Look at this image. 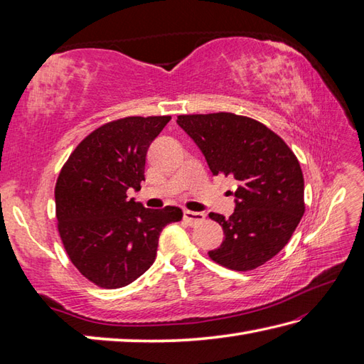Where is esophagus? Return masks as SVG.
Returning <instances> with one entry per match:
<instances>
[{
  "instance_id": "obj_1",
  "label": "esophagus",
  "mask_w": 364,
  "mask_h": 364,
  "mask_svg": "<svg viewBox=\"0 0 364 364\" xmlns=\"http://www.w3.org/2000/svg\"><path fill=\"white\" fill-rule=\"evenodd\" d=\"M183 218H184V220L189 222V225H196V223H200V222L205 220V214L186 210L183 213Z\"/></svg>"
}]
</instances>
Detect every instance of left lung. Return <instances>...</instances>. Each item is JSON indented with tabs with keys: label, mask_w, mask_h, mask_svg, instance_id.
Wrapping results in <instances>:
<instances>
[{
	"label": "left lung",
	"mask_w": 364,
	"mask_h": 364,
	"mask_svg": "<svg viewBox=\"0 0 364 364\" xmlns=\"http://www.w3.org/2000/svg\"><path fill=\"white\" fill-rule=\"evenodd\" d=\"M176 123L205 154L213 175L233 176L236 210L228 219L210 213L223 230L220 247L208 252L218 264L247 272L288 244L305 213L299 159L272 129L231 112L178 115Z\"/></svg>",
	"instance_id": "1"
}]
</instances>
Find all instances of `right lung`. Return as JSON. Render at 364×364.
Listing matches in <instances>:
<instances>
[{"mask_svg":"<svg viewBox=\"0 0 364 364\" xmlns=\"http://www.w3.org/2000/svg\"><path fill=\"white\" fill-rule=\"evenodd\" d=\"M170 119L105 123L82 139L58 176L59 236L73 266L100 288H123L149 270L162 228L183 218L176 206L149 210L127 196L141 191L146 150Z\"/></svg>","mask_w":364,"mask_h":364,"instance_id":"1","label":"right lung"}]
</instances>
